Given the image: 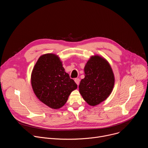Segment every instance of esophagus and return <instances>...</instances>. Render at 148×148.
I'll return each mask as SVG.
<instances>
[{
  "label": "esophagus",
  "mask_w": 148,
  "mask_h": 148,
  "mask_svg": "<svg viewBox=\"0 0 148 148\" xmlns=\"http://www.w3.org/2000/svg\"><path fill=\"white\" fill-rule=\"evenodd\" d=\"M74 81H75V83H76V84H77V86H78V85H79V81H80L79 79V78H75Z\"/></svg>",
  "instance_id": "34e87169"
}]
</instances>
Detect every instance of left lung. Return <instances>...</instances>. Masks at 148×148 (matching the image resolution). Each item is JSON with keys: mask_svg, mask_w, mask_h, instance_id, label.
<instances>
[{"mask_svg": "<svg viewBox=\"0 0 148 148\" xmlns=\"http://www.w3.org/2000/svg\"><path fill=\"white\" fill-rule=\"evenodd\" d=\"M85 77L79 85V92L91 106H96L111 94L115 77L108 61L99 55L92 56L84 67Z\"/></svg>", "mask_w": 148, "mask_h": 148, "instance_id": "8db88e82", "label": "left lung"}]
</instances>
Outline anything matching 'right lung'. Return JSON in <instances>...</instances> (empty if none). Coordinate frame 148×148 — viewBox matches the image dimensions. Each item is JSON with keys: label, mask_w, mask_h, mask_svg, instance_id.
Listing matches in <instances>:
<instances>
[{"label": "right lung", "mask_w": 148, "mask_h": 148, "mask_svg": "<svg viewBox=\"0 0 148 148\" xmlns=\"http://www.w3.org/2000/svg\"><path fill=\"white\" fill-rule=\"evenodd\" d=\"M31 84L37 98L52 109L64 106L77 85L62 67L60 57L53 53L41 55L31 74Z\"/></svg>", "instance_id": "add662e5"}]
</instances>
